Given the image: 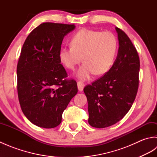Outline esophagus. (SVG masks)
<instances>
[{"instance_id":"esophagus-1","label":"esophagus","mask_w":157,"mask_h":157,"mask_svg":"<svg viewBox=\"0 0 157 157\" xmlns=\"http://www.w3.org/2000/svg\"><path fill=\"white\" fill-rule=\"evenodd\" d=\"M78 90L79 92H82L83 91V89L84 88V84L82 82H78Z\"/></svg>"}]
</instances>
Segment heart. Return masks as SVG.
I'll return each mask as SVG.
<instances>
[{"label":"heart","mask_w":157,"mask_h":157,"mask_svg":"<svg viewBox=\"0 0 157 157\" xmlns=\"http://www.w3.org/2000/svg\"><path fill=\"white\" fill-rule=\"evenodd\" d=\"M71 47L62 48L59 51L60 63L69 69H74L82 59L84 63L75 73L76 77L86 80L95 73L101 75L107 72L116 58L118 41L111 32H100L82 29L72 36Z\"/></svg>","instance_id":"1"}]
</instances>
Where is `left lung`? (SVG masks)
Instances as JSON below:
<instances>
[{"label": "left lung", "mask_w": 157, "mask_h": 157, "mask_svg": "<svg viewBox=\"0 0 157 157\" xmlns=\"http://www.w3.org/2000/svg\"><path fill=\"white\" fill-rule=\"evenodd\" d=\"M119 40L117 56L109 71L84 92L88 105V123L105 128L119 121L137 94L140 59L132 41L121 29L115 28Z\"/></svg>", "instance_id": "obj_1"}]
</instances>
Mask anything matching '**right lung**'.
<instances>
[{"instance_id": "obj_1", "label": "right lung", "mask_w": 157, "mask_h": 157, "mask_svg": "<svg viewBox=\"0 0 157 157\" xmlns=\"http://www.w3.org/2000/svg\"><path fill=\"white\" fill-rule=\"evenodd\" d=\"M75 25L44 23L26 38L17 67V92L23 114L33 124L53 128L78 93L75 80H66L67 72L59 59L65 36Z\"/></svg>"}]
</instances>
